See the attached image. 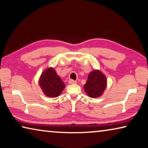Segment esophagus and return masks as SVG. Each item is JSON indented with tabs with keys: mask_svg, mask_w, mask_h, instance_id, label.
<instances>
[{
	"mask_svg": "<svg viewBox=\"0 0 148 148\" xmlns=\"http://www.w3.org/2000/svg\"><path fill=\"white\" fill-rule=\"evenodd\" d=\"M69 84H76V82L74 81V80H73V79H70L69 81Z\"/></svg>",
	"mask_w": 148,
	"mask_h": 148,
	"instance_id": "obj_1",
	"label": "esophagus"
}]
</instances>
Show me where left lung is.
Returning <instances> with one entry per match:
<instances>
[{
	"instance_id": "obj_1",
	"label": "left lung",
	"mask_w": 148,
	"mask_h": 148,
	"mask_svg": "<svg viewBox=\"0 0 148 148\" xmlns=\"http://www.w3.org/2000/svg\"><path fill=\"white\" fill-rule=\"evenodd\" d=\"M107 86V79L99 70H94L89 74L86 84L84 86L85 91L91 98L102 96Z\"/></svg>"
}]
</instances>
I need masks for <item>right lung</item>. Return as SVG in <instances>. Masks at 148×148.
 Here are the masks:
<instances>
[{
  "instance_id": "add662e5",
  "label": "right lung",
  "mask_w": 148,
  "mask_h": 148,
  "mask_svg": "<svg viewBox=\"0 0 148 148\" xmlns=\"http://www.w3.org/2000/svg\"><path fill=\"white\" fill-rule=\"evenodd\" d=\"M38 84L44 94L51 98L59 96L65 87L64 82L52 67L47 68L42 72Z\"/></svg>"
}]
</instances>
